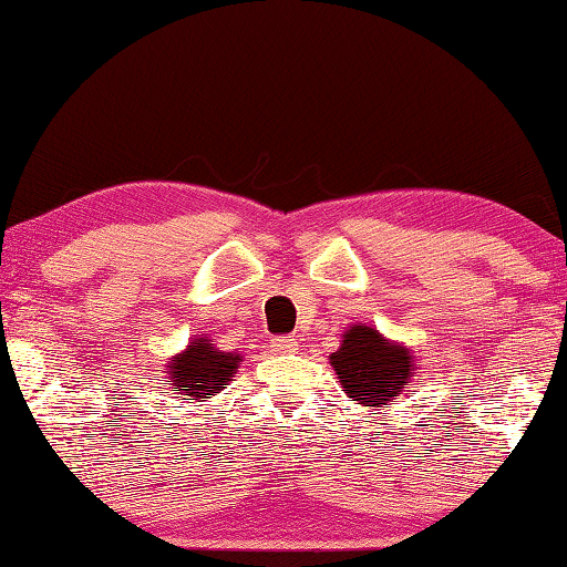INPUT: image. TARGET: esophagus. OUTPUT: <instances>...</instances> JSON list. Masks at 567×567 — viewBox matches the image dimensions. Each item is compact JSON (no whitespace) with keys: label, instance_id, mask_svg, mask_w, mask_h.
Listing matches in <instances>:
<instances>
[{"label":"esophagus","instance_id":"34e87169","mask_svg":"<svg viewBox=\"0 0 567 567\" xmlns=\"http://www.w3.org/2000/svg\"><path fill=\"white\" fill-rule=\"evenodd\" d=\"M270 348H272L275 352H282V354H287V352H295V350H297V342H295V340H290V338H275Z\"/></svg>","mask_w":567,"mask_h":567}]
</instances>
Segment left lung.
I'll list each match as a JSON object with an SVG mask.
<instances>
[{"instance_id":"8db88e82","label":"left lung","mask_w":567,"mask_h":567,"mask_svg":"<svg viewBox=\"0 0 567 567\" xmlns=\"http://www.w3.org/2000/svg\"><path fill=\"white\" fill-rule=\"evenodd\" d=\"M330 362L344 392L364 408L388 405L412 378V354L402 344L382 340V334L368 324L348 330Z\"/></svg>"}]
</instances>
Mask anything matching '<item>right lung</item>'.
<instances>
[{
  "label": "right lung",
  "mask_w": 567,
  "mask_h": 567,
  "mask_svg": "<svg viewBox=\"0 0 567 567\" xmlns=\"http://www.w3.org/2000/svg\"><path fill=\"white\" fill-rule=\"evenodd\" d=\"M239 364V354L219 352L213 342L199 338L187 344V350L172 360L169 385L179 390L185 400H203L225 385L229 378H235Z\"/></svg>",
  "instance_id": "obj_1"
}]
</instances>
